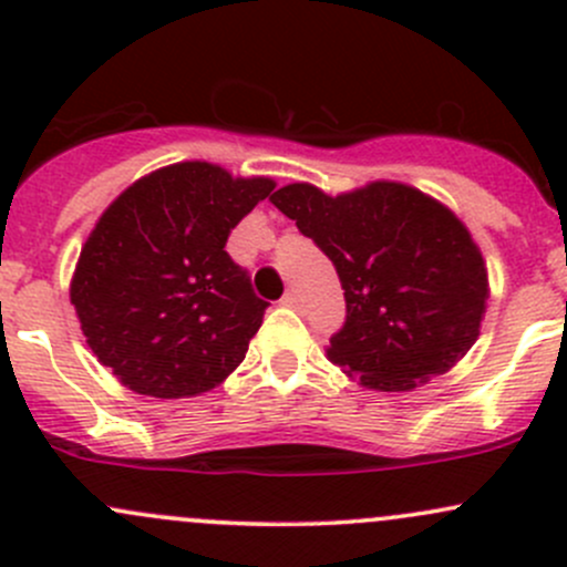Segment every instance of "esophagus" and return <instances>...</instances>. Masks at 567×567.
I'll list each match as a JSON object with an SVG mask.
<instances>
[{
    "mask_svg": "<svg viewBox=\"0 0 567 567\" xmlns=\"http://www.w3.org/2000/svg\"><path fill=\"white\" fill-rule=\"evenodd\" d=\"M281 302H284L286 308H300V295H297L295 289H289V291H286V295L281 297Z\"/></svg>",
    "mask_w": 567,
    "mask_h": 567,
    "instance_id": "esophagus-1",
    "label": "esophagus"
}]
</instances>
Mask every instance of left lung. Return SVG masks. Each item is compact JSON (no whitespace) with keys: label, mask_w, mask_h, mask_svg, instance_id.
<instances>
[{"label":"left lung","mask_w":567,"mask_h":567,"mask_svg":"<svg viewBox=\"0 0 567 567\" xmlns=\"http://www.w3.org/2000/svg\"><path fill=\"white\" fill-rule=\"evenodd\" d=\"M270 202L336 265L347 322L327 358L363 388L399 393L458 363L481 336L488 276L472 235L401 183L327 196L308 183Z\"/></svg>","instance_id":"1"}]
</instances>
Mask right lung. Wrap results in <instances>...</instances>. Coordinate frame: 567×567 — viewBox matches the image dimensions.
I'll list each match as a JSON object with an SVG mask.
<instances>
[{
  "label": "right lung",
  "instance_id": "right-lung-1",
  "mask_svg": "<svg viewBox=\"0 0 567 567\" xmlns=\"http://www.w3.org/2000/svg\"><path fill=\"white\" fill-rule=\"evenodd\" d=\"M272 188L185 161L133 183L101 215L70 302L92 352L133 393L190 399L243 363L267 302L226 240Z\"/></svg>",
  "mask_w": 567,
  "mask_h": 567
}]
</instances>
